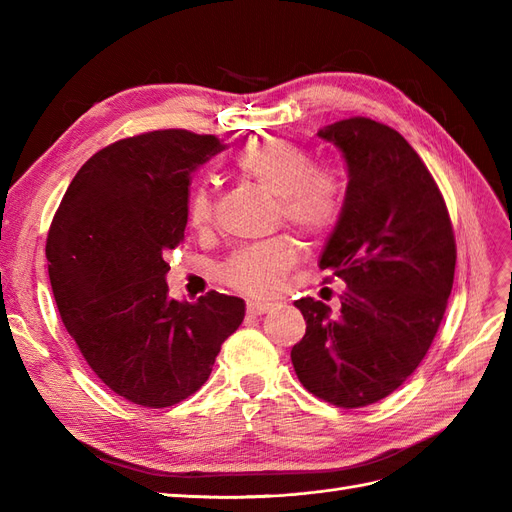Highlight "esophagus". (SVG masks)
<instances>
[{"label":"esophagus","mask_w":512,"mask_h":512,"mask_svg":"<svg viewBox=\"0 0 512 512\" xmlns=\"http://www.w3.org/2000/svg\"><path fill=\"white\" fill-rule=\"evenodd\" d=\"M275 307V303L273 301H258V299H252V301H247V312L250 314H267L269 309H273Z\"/></svg>","instance_id":"34e87169"}]
</instances>
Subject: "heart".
<instances>
[{
	"label": "heart",
	"mask_w": 512,
	"mask_h": 512,
	"mask_svg": "<svg viewBox=\"0 0 512 512\" xmlns=\"http://www.w3.org/2000/svg\"><path fill=\"white\" fill-rule=\"evenodd\" d=\"M235 168L260 188L280 198L284 220L307 237H327L342 218L344 181L333 168L314 166L309 151L284 138H260L235 156ZM188 220L196 230L213 222V196L198 183L188 198ZM297 243L275 237L232 254L222 269L224 280L243 292H273L297 262Z\"/></svg>",
	"instance_id": "heart-1"
}]
</instances>
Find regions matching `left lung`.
<instances>
[{"mask_svg":"<svg viewBox=\"0 0 512 512\" xmlns=\"http://www.w3.org/2000/svg\"><path fill=\"white\" fill-rule=\"evenodd\" d=\"M318 136L348 166L342 218L318 262L346 292L339 314L312 297L294 301L307 329L290 359L309 393L361 408L425 359L453 290L455 235L436 181L399 132L352 117Z\"/></svg>","mask_w":512,"mask_h":512,"instance_id":"1","label":"left lung"}]
</instances>
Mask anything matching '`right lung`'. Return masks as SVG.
<instances>
[{"label":"right lung","mask_w":512,"mask_h":512,"mask_svg":"<svg viewBox=\"0 0 512 512\" xmlns=\"http://www.w3.org/2000/svg\"><path fill=\"white\" fill-rule=\"evenodd\" d=\"M220 138L156 130L91 156L61 198L46 260L61 322L96 376L143 408L196 393L245 303L207 292L168 297L164 254L183 241L194 170Z\"/></svg>","instance_id":"add662e5"}]
</instances>
